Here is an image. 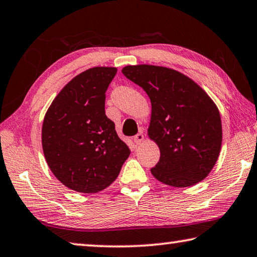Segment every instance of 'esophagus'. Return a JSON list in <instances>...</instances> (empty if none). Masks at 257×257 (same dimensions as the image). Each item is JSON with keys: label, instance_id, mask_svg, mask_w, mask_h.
Returning <instances> with one entry per match:
<instances>
[{"label": "esophagus", "instance_id": "obj_1", "mask_svg": "<svg viewBox=\"0 0 257 257\" xmlns=\"http://www.w3.org/2000/svg\"><path fill=\"white\" fill-rule=\"evenodd\" d=\"M143 139H144V135H143V133H138L136 136H134V142L136 145L141 144V143L143 142Z\"/></svg>", "mask_w": 257, "mask_h": 257}]
</instances>
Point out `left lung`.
Instances as JSON below:
<instances>
[{
	"label": "left lung",
	"mask_w": 257,
	"mask_h": 257,
	"mask_svg": "<svg viewBox=\"0 0 257 257\" xmlns=\"http://www.w3.org/2000/svg\"><path fill=\"white\" fill-rule=\"evenodd\" d=\"M122 73L151 99L149 135L161 153L152 175L173 187L202 181L214 167L222 143L214 102L190 78L172 69L141 64L125 67Z\"/></svg>",
	"instance_id": "obj_1"
}]
</instances>
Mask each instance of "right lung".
Masks as SVG:
<instances>
[{"label":"right lung","instance_id":"right-lung-1","mask_svg":"<svg viewBox=\"0 0 257 257\" xmlns=\"http://www.w3.org/2000/svg\"><path fill=\"white\" fill-rule=\"evenodd\" d=\"M116 68L96 67L76 76L47 110L43 151L51 171L79 193H97L116 179L130 154L105 114L108 85Z\"/></svg>","mask_w":257,"mask_h":257}]
</instances>
